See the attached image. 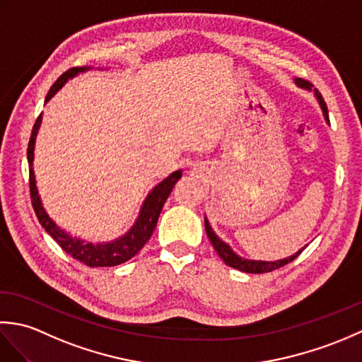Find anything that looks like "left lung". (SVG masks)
Returning a JSON list of instances; mask_svg holds the SVG:
<instances>
[{"label": "left lung", "instance_id": "left-lung-1", "mask_svg": "<svg viewBox=\"0 0 362 362\" xmlns=\"http://www.w3.org/2000/svg\"><path fill=\"white\" fill-rule=\"evenodd\" d=\"M294 82H296V86L298 87V88H303V90H306V91H314V96H316V99H317V103H319V105H320V110H322V113H324V118H325V122L327 124H329V118H328V109H327V104H325V101H324V98H322V95L319 93V90H316V88H313V83H310L308 81H303V79H294ZM204 221H205V232H206V236H209V240H210V243L213 244V247H214V250L218 252V255L222 258V261H224V263L227 264V266H230V267H235V269H238V271H241V272H247V274H264V272H271V271H274V269H279V267H281V266H284V264H288V263H291L292 259H296L300 253L303 252V249H300L298 252H296L294 255H291V257H288V258H283V259H276V261H263V259H249V258H243V257H240L238 255V253L230 247V245L226 243V241H222L221 238L214 233V230L211 228V226H210V222H209V219H206V216L204 218Z\"/></svg>", "mask_w": 362, "mask_h": 362}]
</instances>
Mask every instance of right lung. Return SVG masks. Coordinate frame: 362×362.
<instances>
[{"mask_svg":"<svg viewBox=\"0 0 362 362\" xmlns=\"http://www.w3.org/2000/svg\"><path fill=\"white\" fill-rule=\"evenodd\" d=\"M91 70V66H79L71 68V70L65 71L60 78L54 82V86L49 88L48 95H46L45 104L62 88L68 79H73L74 76L79 73H86ZM42 124V115L37 118L35 124L33 127V134H30V140L28 146V163H29V188H30V199H33L34 211L40 222L42 227L48 232L57 244L62 247L68 255H71L74 259H79L81 263L87 264L90 267H109V266H118L121 263H126L132 257H135L138 252L143 249V245L149 241L152 236L153 228L157 226V221L160 216V211L163 209L168 196L171 194V191L177 180L182 177V169L169 174L166 179L161 180L158 185L153 187L148 196L141 204L140 213L135 219L134 226L130 227L124 235L113 241L107 243H90L81 238L71 236L64 228H60L56 222L51 219V216L46 213L45 206L42 204V197L38 194L35 173H34V151H35V140L38 129Z\"/></svg>","mask_w":362,"mask_h":362,"instance_id":"obj_1","label":"right lung"}]
</instances>
